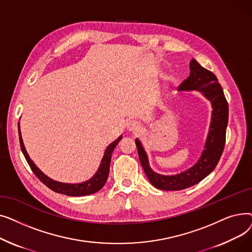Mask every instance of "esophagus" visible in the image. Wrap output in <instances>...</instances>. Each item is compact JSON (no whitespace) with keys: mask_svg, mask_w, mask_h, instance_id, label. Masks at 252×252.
<instances>
[{"mask_svg":"<svg viewBox=\"0 0 252 252\" xmlns=\"http://www.w3.org/2000/svg\"><path fill=\"white\" fill-rule=\"evenodd\" d=\"M126 128H127L128 131H137L140 128V125L136 121H129L126 124Z\"/></svg>","mask_w":252,"mask_h":252,"instance_id":"34e87169","label":"esophagus"}]
</instances>
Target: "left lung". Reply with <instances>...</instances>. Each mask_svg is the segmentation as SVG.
Segmentation results:
<instances>
[{"label":"left lung","instance_id":"obj_1","mask_svg":"<svg viewBox=\"0 0 252 252\" xmlns=\"http://www.w3.org/2000/svg\"><path fill=\"white\" fill-rule=\"evenodd\" d=\"M197 91L210 102L211 116L204 149L198 160L188 169L177 175L165 176L155 173L149 164L147 152L137 138L136 146L141 165L149 182L157 189L164 191H180L194 186L213 171L222 154L229 118V107L217 76L198 63L190 61V75L179 88V92Z\"/></svg>","mask_w":252,"mask_h":252}]
</instances>
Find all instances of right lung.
<instances>
[{"label":"right lung","instance_id":"1","mask_svg":"<svg viewBox=\"0 0 252 252\" xmlns=\"http://www.w3.org/2000/svg\"><path fill=\"white\" fill-rule=\"evenodd\" d=\"M18 133H19V141H20L22 153L25 157L26 161H28L31 168L32 169L34 175L39 179V181H42L48 188H50L54 192L67 195V196H74V197L91 195L93 193L98 192L100 189L103 188L106 181H107L108 175H109V167H110L112 152H113L114 148L116 147V145L119 143V141L123 139V135L119 136L114 142H112L111 144L108 145L107 147H106V149L104 151V155L101 159V163L94 176H93L91 179H89L88 181H85L82 183L70 184V183H62V182L55 181V180L49 178L47 175H45L43 171L39 169L35 165V163L32 160V158L30 157L28 151H26L23 140H22L19 124H18Z\"/></svg>","mask_w":252,"mask_h":252}]
</instances>
